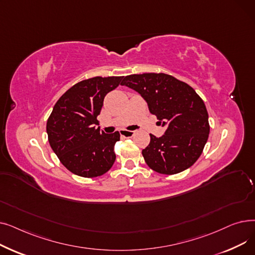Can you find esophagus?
Returning <instances> with one entry per match:
<instances>
[{"label":"esophagus","instance_id":"obj_1","mask_svg":"<svg viewBox=\"0 0 255 255\" xmlns=\"http://www.w3.org/2000/svg\"><path fill=\"white\" fill-rule=\"evenodd\" d=\"M120 134L122 136L125 137H132L134 135V131H131V130H126V129H121L120 130Z\"/></svg>","mask_w":255,"mask_h":255}]
</instances>
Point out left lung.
<instances>
[{
  "instance_id": "1",
  "label": "left lung",
  "mask_w": 255,
  "mask_h": 255,
  "mask_svg": "<svg viewBox=\"0 0 255 255\" xmlns=\"http://www.w3.org/2000/svg\"><path fill=\"white\" fill-rule=\"evenodd\" d=\"M121 85L140 94L150 113L166 126L162 136L150 134L151 141L142 150L149 167L163 175H175L193 165L210 133L206 105L196 92L165 73L127 75Z\"/></svg>"
}]
</instances>
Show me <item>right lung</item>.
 <instances>
[{
    "label": "right lung",
    "mask_w": 255,
    "mask_h": 255,
    "mask_svg": "<svg viewBox=\"0 0 255 255\" xmlns=\"http://www.w3.org/2000/svg\"><path fill=\"white\" fill-rule=\"evenodd\" d=\"M122 78L96 76L82 80L53 106L46 124L48 141L62 164L74 175L99 177L115 162L114 146L120 140V133L106 134L95 125L106 94L115 90Z\"/></svg>",
    "instance_id": "add662e5"
}]
</instances>
